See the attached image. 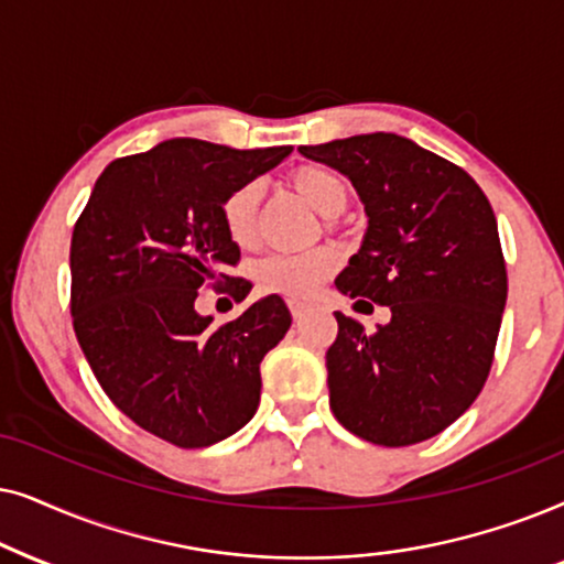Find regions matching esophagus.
<instances>
[{
	"label": "esophagus",
	"instance_id": "obj_1",
	"mask_svg": "<svg viewBox=\"0 0 564 564\" xmlns=\"http://www.w3.org/2000/svg\"><path fill=\"white\" fill-rule=\"evenodd\" d=\"M289 310L294 314V319H302L306 310H310V304L302 302V299H289Z\"/></svg>",
	"mask_w": 564,
	"mask_h": 564
}]
</instances>
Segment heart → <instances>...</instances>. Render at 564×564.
I'll return each mask as SVG.
<instances>
[{
    "label": "heart",
    "instance_id": "obj_1",
    "mask_svg": "<svg viewBox=\"0 0 564 564\" xmlns=\"http://www.w3.org/2000/svg\"><path fill=\"white\" fill-rule=\"evenodd\" d=\"M289 183L302 198L317 212L322 219H335L345 212L350 200V187L343 175L322 164H306L299 167ZM258 206L260 185H239L235 193L224 200L221 221L231 242L237 247H252L258 239ZM337 252L333 247H314L306 252H273L262 258L254 268L258 283L265 291L281 296H310L314 289L335 273Z\"/></svg>",
    "mask_w": 564,
    "mask_h": 564
}]
</instances>
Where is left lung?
Wrapping results in <instances>:
<instances>
[{"label":"left lung","mask_w":564,"mask_h":564,"mask_svg":"<svg viewBox=\"0 0 564 564\" xmlns=\"http://www.w3.org/2000/svg\"><path fill=\"white\" fill-rule=\"evenodd\" d=\"M299 152L348 177L369 216L335 286L392 312L377 333L335 312L329 408L371 444L433 438L467 412L492 366L508 275L490 200L462 167L397 133Z\"/></svg>","instance_id":"1"}]
</instances>
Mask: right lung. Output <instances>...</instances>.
<instances>
[{
    "mask_svg": "<svg viewBox=\"0 0 564 564\" xmlns=\"http://www.w3.org/2000/svg\"><path fill=\"white\" fill-rule=\"evenodd\" d=\"M291 154L170 139L110 162L72 235V317L89 369L112 404L180 448H206L247 425L260 404V364L291 327L278 294L216 327L195 312L204 283L229 278L239 247L221 206Z\"/></svg>",
    "mask_w": 564,
    "mask_h": 564,
    "instance_id": "1",
    "label": "right lung"
}]
</instances>
